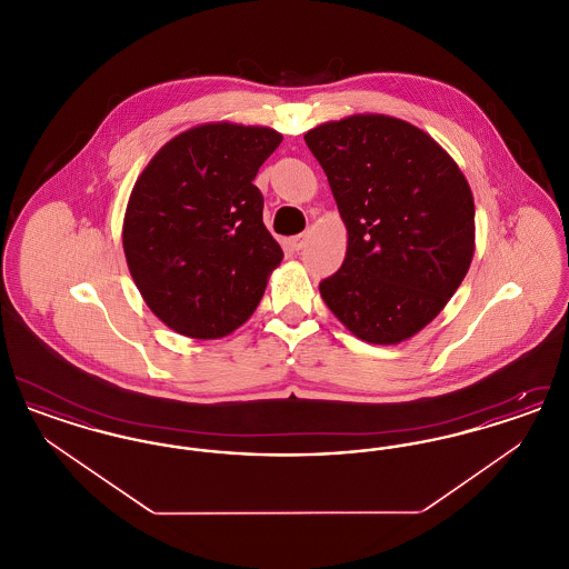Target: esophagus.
<instances>
[{"label": "esophagus", "mask_w": 569, "mask_h": 569, "mask_svg": "<svg viewBox=\"0 0 569 569\" xmlns=\"http://www.w3.org/2000/svg\"><path fill=\"white\" fill-rule=\"evenodd\" d=\"M307 241H309V234H307V232H300V234L290 239V247H292L295 251H300V249L307 244Z\"/></svg>", "instance_id": "obj_1"}]
</instances>
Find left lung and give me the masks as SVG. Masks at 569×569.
Instances as JSON below:
<instances>
[{
    "label": "left lung",
    "mask_w": 569,
    "mask_h": 569,
    "mask_svg": "<svg viewBox=\"0 0 569 569\" xmlns=\"http://www.w3.org/2000/svg\"><path fill=\"white\" fill-rule=\"evenodd\" d=\"M348 226L341 269L320 281L328 309L369 343L409 339L446 307L473 258V196L422 130L353 114L305 134Z\"/></svg>",
    "instance_id": "8db88e82"
}]
</instances>
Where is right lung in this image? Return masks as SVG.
Returning a JSON list of instances; mask_svg holds the SVG:
<instances>
[{
  "instance_id": "right-lung-1",
  "label": "right lung",
  "mask_w": 569,
  "mask_h": 569,
  "mask_svg": "<svg viewBox=\"0 0 569 569\" xmlns=\"http://www.w3.org/2000/svg\"><path fill=\"white\" fill-rule=\"evenodd\" d=\"M279 142L269 128L207 123L163 144L138 177L123 251L144 302L172 330L217 339L256 311L283 251L253 179Z\"/></svg>"
}]
</instances>
